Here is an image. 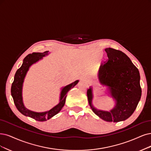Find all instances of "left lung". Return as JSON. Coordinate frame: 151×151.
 Masks as SVG:
<instances>
[{"instance_id":"obj_1","label":"left lung","mask_w":151,"mask_h":151,"mask_svg":"<svg viewBox=\"0 0 151 151\" xmlns=\"http://www.w3.org/2000/svg\"><path fill=\"white\" fill-rule=\"evenodd\" d=\"M105 50L108 59L100 66L99 80L102 85L109 87L116 105L110 111L97 110L91 104V88L87 90V96L91 108L100 118L117 122L129 118L137 107L142 92L140 75L136 66L124 53L111 48Z\"/></svg>"}]
</instances>
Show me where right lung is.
I'll use <instances>...</instances> for the list:
<instances>
[{
    "label": "right lung",
    "mask_w": 151,
    "mask_h": 151,
    "mask_svg": "<svg viewBox=\"0 0 151 151\" xmlns=\"http://www.w3.org/2000/svg\"><path fill=\"white\" fill-rule=\"evenodd\" d=\"M48 52V51H46L44 53H32L29 54L27 57H25L20 68L17 70L15 73L14 80L12 84V86H11V94H12L16 108L22 114L30 117V118L38 121H45L58 113L65 105L67 93L71 88H73L78 82V80H76L75 82L72 83L71 84L64 87L61 93L59 104L50 111H47V112L36 113L25 108L23 102H22V84H23L24 78L27 71L29 70V67L33 63L37 62V61L42 58L44 56L47 55Z\"/></svg>",
    "instance_id": "right-lung-1"
}]
</instances>
